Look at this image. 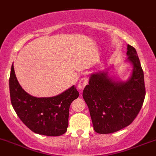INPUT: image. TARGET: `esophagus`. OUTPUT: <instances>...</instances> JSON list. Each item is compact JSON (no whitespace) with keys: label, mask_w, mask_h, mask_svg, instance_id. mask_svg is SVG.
I'll list each match as a JSON object with an SVG mask.
<instances>
[{"label":"esophagus","mask_w":156,"mask_h":156,"mask_svg":"<svg viewBox=\"0 0 156 156\" xmlns=\"http://www.w3.org/2000/svg\"><path fill=\"white\" fill-rule=\"evenodd\" d=\"M88 83V79H87V77H83V78H81L80 80L79 81V83H78V88L80 90H83L84 88L86 85Z\"/></svg>","instance_id":"obj_1"}]
</instances>
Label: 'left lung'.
<instances>
[{"instance_id":"left-lung-1","label":"left lung","mask_w":156,"mask_h":156,"mask_svg":"<svg viewBox=\"0 0 156 156\" xmlns=\"http://www.w3.org/2000/svg\"><path fill=\"white\" fill-rule=\"evenodd\" d=\"M127 55L133 64L127 82L112 80L107 73H96L83 89V98L97 133H113L130 125L143 106L146 94L144 71L135 48L127 44Z\"/></svg>"}]
</instances>
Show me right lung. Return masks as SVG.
Segmentation results:
<instances>
[{"label":"right lung","mask_w":156,"mask_h":156,"mask_svg":"<svg viewBox=\"0 0 156 156\" xmlns=\"http://www.w3.org/2000/svg\"><path fill=\"white\" fill-rule=\"evenodd\" d=\"M9 91L16 115L31 131L47 136H59L66 132L69 108L79 96L76 86L54 97L37 98L27 93L19 84L12 67Z\"/></svg>","instance_id":"add662e5"}]
</instances>
